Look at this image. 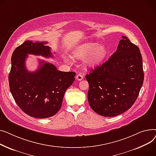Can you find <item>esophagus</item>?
I'll list each match as a JSON object with an SVG mask.
<instances>
[{
	"mask_svg": "<svg viewBox=\"0 0 156 156\" xmlns=\"http://www.w3.org/2000/svg\"><path fill=\"white\" fill-rule=\"evenodd\" d=\"M83 76H82L81 74H78L77 76H76V79L77 80H82L83 79Z\"/></svg>",
	"mask_w": 156,
	"mask_h": 156,
	"instance_id": "obj_1",
	"label": "esophagus"
}]
</instances>
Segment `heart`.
<instances>
[{
	"mask_svg": "<svg viewBox=\"0 0 156 156\" xmlns=\"http://www.w3.org/2000/svg\"><path fill=\"white\" fill-rule=\"evenodd\" d=\"M105 47L97 43H86L82 44L73 51V56L77 58H84L88 66H96L101 62L106 56Z\"/></svg>",
	"mask_w": 156,
	"mask_h": 156,
	"instance_id": "b5f03b06",
	"label": "heart"
}]
</instances>
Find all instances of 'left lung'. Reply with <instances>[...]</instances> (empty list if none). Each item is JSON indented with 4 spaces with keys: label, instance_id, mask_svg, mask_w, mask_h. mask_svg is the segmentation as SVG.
<instances>
[{
    "label": "left lung",
    "instance_id": "8db88e82",
    "mask_svg": "<svg viewBox=\"0 0 156 156\" xmlns=\"http://www.w3.org/2000/svg\"><path fill=\"white\" fill-rule=\"evenodd\" d=\"M101 66L86 76L90 108L103 116H115L130 109L139 96L144 74L139 47L127 37Z\"/></svg>",
    "mask_w": 156,
    "mask_h": 156
}]
</instances>
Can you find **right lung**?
I'll return each mask as SVG.
<instances>
[{"label": "right lung", "instance_id": "add662e5", "mask_svg": "<svg viewBox=\"0 0 156 156\" xmlns=\"http://www.w3.org/2000/svg\"><path fill=\"white\" fill-rule=\"evenodd\" d=\"M47 42L27 40L17 47L11 57L9 74L11 93L21 110L30 116L49 118L60 109L66 90L75 80L76 72H62L51 63L40 60V67L34 72L27 70V54L52 57Z\"/></svg>", "mask_w": 156, "mask_h": 156}]
</instances>
